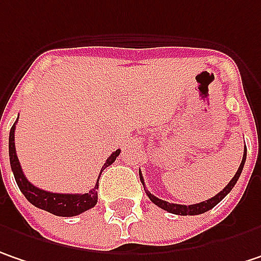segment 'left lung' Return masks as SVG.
Returning <instances> with one entry per match:
<instances>
[{
    "label": "left lung",
    "instance_id": "obj_1",
    "mask_svg": "<svg viewBox=\"0 0 261 261\" xmlns=\"http://www.w3.org/2000/svg\"><path fill=\"white\" fill-rule=\"evenodd\" d=\"M245 160H247V147H245V150H244V156H242V161H241V165H239V168H238L237 174L233 176V178L229 181V185L223 189L222 192H219L216 196H213L211 199H207V201H204V202H199V204H193V205H180V204H171V202H167V201H162L160 198H156L155 195H152L149 191H146V195L149 196V199L155 204V205H158L162 210H165V211H168V213H173V214H177V216H196V214H202V213H205L208 210H211V208H214L220 201H222L223 198L229 193V192L233 189V186L237 185L238 178L241 176V173H242V168H244V164H245ZM140 180H142V183H143V186H145V180H143V177L140 174Z\"/></svg>",
    "mask_w": 261,
    "mask_h": 261
}]
</instances>
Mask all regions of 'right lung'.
Masks as SVG:
<instances>
[{
  "mask_svg": "<svg viewBox=\"0 0 261 261\" xmlns=\"http://www.w3.org/2000/svg\"><path fill=\"white\" fill-rule=\"evenodd\" d=\"M14 130H16V124L11 127L10 130V139H8V153H10V165H11V171L14 174L16 183L19 186L20 192L24 195V198L35 207L45 210L48 213H51L54 216H60V217H73L78 216L81 213H84L87 210L93 208L97 204V188H99V180L96 183V186L88 192V193H53V192H47L39 189L37 186H34L26 177H24L19 158L16 155V146H14ZM119 149L115 150L105 162V165L100 170L101 171L109 167L111 164H114L116 156L119 155ZM100 178V176H99Z\"/></svg>",
  "mask_w": 261,
  "mask_h": 261,
  "instance_id": "right-lung-1",
  "label": "right lung"
}]
</instances>
